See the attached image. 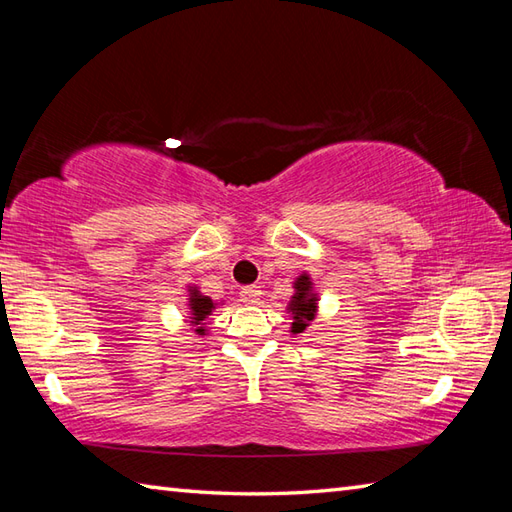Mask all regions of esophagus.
Listing matches in <instances>:
<instances>
[{
	"label": "esophagus",
	"instance_id": "34e87169",
	"mask_svg": "<svg viewBox=\"0 0 512 512\" xmlns=\"http://www.w3.org/2000/svg\"><path fill=\"white\" fill-rule=\"evenodd\" d=\"M239 297H242L244 303H257L259 297H262V290H259V286H244L239 290Z\"/></svg>",
	"mask_w": 512,
	"mask_h": 512
}]
</instances>
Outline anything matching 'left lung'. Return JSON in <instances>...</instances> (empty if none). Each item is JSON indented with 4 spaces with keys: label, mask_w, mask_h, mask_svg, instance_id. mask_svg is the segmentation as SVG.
<instances>
[{
    "label": "left lung",
    "mask_w": 512,
    "mask_h": 512,
    "mask_svg": "<svg viewBox=\"0 0 512 512\" xmlns=\"http://www.w3.org/2000/svg\"><path fill=\"white\" fill-rule=\"evenodd\" d=\"M297 295L292 297L290 303V312L295 314V321H292V332H303L306 330V325L314 319V310H317V297L310 292V277L308 275H301L297 279Z\"/></svg>",
    "instance_id": "1"
}]
</instances>
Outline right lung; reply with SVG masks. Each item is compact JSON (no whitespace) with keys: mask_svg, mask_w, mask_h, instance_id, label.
I'll list each match as a JSON object with an SVG mask.
<instances>
[{"mask_svg":"<svg viewBox=\"0 0 512 512\" xmlns=\"http://www.w3.org/2000/svg\"><path fill=\"white\" fill-rule=\"evenodd\" d=\"M211 310H213V301L209 299V297H202V295H198V292H191V314H193V323L195 325H200L206 317H209L211 314ZM198 334H204V330L202 328H198Z\"/></svg>","mask_w":512,"mask_h":512,"instance_id":"add662e5","label":"right lung"}]
</instances>
